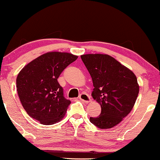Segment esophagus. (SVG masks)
Wrapping results in <instances>:
<instances>
[{
    "label": "esophagus",
    "instance_id": "34e87169",
    "mask_svg": "<svg viewBox=\"0 0 160 160\" xmlns=\"http://www.w3.org/2000/svg\"><path fill=\"white\" fill-rule=\"evenodd\" d=\"M79 99H80V101H82V102H84V103H88V102L91 101V100H90L89 95L86 93L80 94V96H79Z\"/></svg>",
    "mask_w": 160,
    "mask_h": 160
}]
</instances>
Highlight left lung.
<instances>
[{
  "label": "left lung",
  "mask_w": 160,
  "mask_h": 160,
  "mask_svg": "<svg viewBox=\"0 0 160 160\" xmlns=\"http://www.w3.org/2000/svg\"><path fill=\"white\" fill-rule=\"evenodd\" d=\"M82 61L91 75L94 89L92 95L101 107L98 117L90 122L100 129L118 124L135 104L139 86L131 70L107 54L81 55Z\"/></svg>",
  "instance_id": "8db88e82"
}]
</instances>
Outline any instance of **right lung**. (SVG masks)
Segmentation results:
<instances>
[{
  "mask_svg": "<svg viewBox=\"0 0 160 160\" xmlns=\"http://www.w3.org/2000/svg\"><path fill=\"white\" fill-rule=\"evenodd\" d=\"M78 57L64 52H48L29 62L18 73L17 92L31 118L45 125L63 118L71 101L65 98L57 79Z\"/></svg>",
  "mask_w": 160,
  "mask_h": 160,
  "instance_id": "obj_1",
  "label": "right lung"
}]
</instances>
